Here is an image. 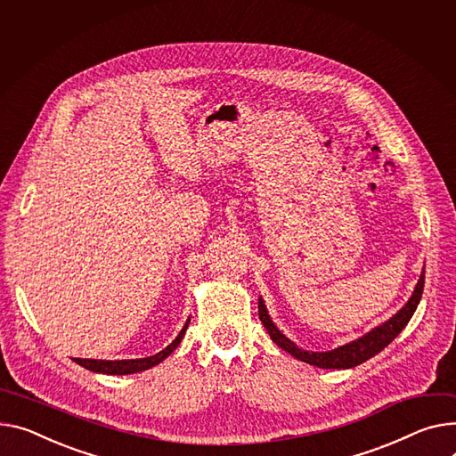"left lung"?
I'll return each instance as SVG.
<instances>
[{
    "label": "left lung",
    "mask_w": 456,
    "mask_h": 456,
    "mask_svg": "<svg viewBox=\"0 0 456 456\" xmlns=\"http://www.w3.org/2000/svg\"><path fill=\"white\" fill-rule=\"evenodd\" d=\"M423 282H426V267H423V273L414 288L412 297L396 315L388 319L385 324L369 331L367 336H362L361 339L352 341L345 346H339V348L330 350V352H306L302 348H297V345L291 343L284 336V333H281V330L271 322L262 298L258 302V317H260L264 328L267 330L273 343L279 345L282 350L289 352L293 357L305 361V362H310V365L319 367V369H352V367L361 365V362L369 361L376 354H379L387 345H390L394 339L398 338V333L407 326V322L411 321L412 314L418 308V302L423 293Z\"/></svg>",
    "instance_id": "left-lung-1"
}]
</instances>
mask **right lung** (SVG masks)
Wrapping results in <instances>:
<instances>
[{"label": "right lung", "mask_w": 456, "mask_h": 456, "mask_svg": "<svg viewBox=\"0 0 456 456\" xmlns=\"http://www.w3.org/2000/svg\"><path fill=\"white\" fill-rule=\"evenodd\" d=\"M189 322H185L183 330L179 331V336L165 348L161 350L159 354L151 355V357H142V359H123V361H104V359H75V362H78L80 367L91 370V372H101V374H117V376H123V374H135V372H141V370H146V369H151L156 367L158 362H161L165 357H168L175 346L181 343V339H183L185 331L189 328Z\"/></svg>", "instance_id": "add662e5"}]
</instances>
